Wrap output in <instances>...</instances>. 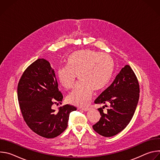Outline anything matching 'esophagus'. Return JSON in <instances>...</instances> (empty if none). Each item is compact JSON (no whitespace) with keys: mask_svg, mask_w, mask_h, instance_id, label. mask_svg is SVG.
Returning a JSON list of instances; mask_svg holds the SVG:
<instances>
[{"mask_svg":"<svg viewBox=\"0 0 160 160\" xmlns=\"http://www.w3.org/2000/svg\"><path fill=\"white\" fill-rule=\"evenodd\" d=\"M81 109H82V110L85 111H88V110L90 109L89 108H81Z\"/></svg>","mask_w":160,"mask_h":160,"instance_id":"esophagus-1","label":"esophagus"}]
</instances>
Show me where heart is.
I'll use <instances>...</instances> for the list:
<instances>
[{"instance_id":"b5f03b06","label":"heart","mask_w":160,"mask_h":160,"mask_svg":"<svg viewBox=\"0 0 160 160\" xmlns=\"http://www.w3.org/2000/svg\"><path fill=\"white\" fill-rule=\"evenodd\" d=\"M115 62L108 54L90 49H82L72 53L66 59V66L59 68L57 78L66 89L72 88L75 82V75L80 81L67 97L71 104L84 106L92 98L94 90L104 89L110 83Z\"/></svg>"}]
</instances>
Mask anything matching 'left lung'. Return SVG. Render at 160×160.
<instances>
[{
    "label": "left lung",
    "mask_w": 160,
    "mask_h": 160,
    "mask_svg": "<svg viewBox=\"0 0 160 160\" xmlns=\"http://www.w3.org/2000/svg\"><path fill=\"white\" fill-rule=\"evenodd\" d=\"M139 84L129 65H125L113 82L95 100L104 104L98 109L101 116L92 126L101 135L109 138L122 132L130 123L139 99ZM109 104L110 108L104 112L103 109Z\"/></svg>",
    "instance_id": "left-lung-1"
}]
</instances>
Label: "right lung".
I'll return each mask as SVG.
<instances>
[{
    "label": "right lung",
    "mask_w": 160,
    "mask_h": 160,
    "mask_svg": "<svg viewBox=\"0 0 160 160\" xmlns=\"http://www.w3.org/2000/svg\"><path fill=\"white\" fill-rule=\"evenodd\" d=\"M18 98L27 125L48 139L62 133L68 127L70 113L77 110L69 104L59 107L58 111L52 109L57 102L61 104L63 96L54 69L43 58L31 64L22 73L18 85Z\"/></svg>",
    "instance_id": "add662e5"
}]
</instances>
